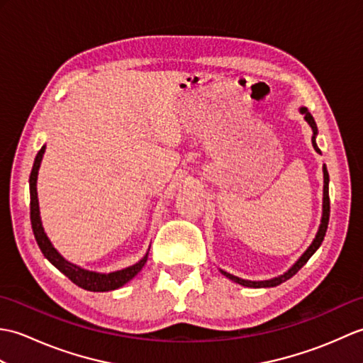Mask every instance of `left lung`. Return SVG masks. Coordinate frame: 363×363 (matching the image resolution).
Returning <instances> with one entry per match:
<instances>
[{
  "label": "left lung",
  "instance_id": "1",
  "mask_svg": "<svg viewBox=\"0 0 363 363\" xmlns=\"http://www.w3.org/2000/svg\"><path fill=\"white\" fill-rule=\"evenodd\" d=\"M301 112H303L306 115V120L309 125L312 126L313 129V137H312V143H313V148L317 150L320 152V148L317 146V143H315V135H317V123H315L312 113L306 109V107H301ZM323 173H325V191H323V217H321V225H320V229H318V234L317 237H315V240L312 242V245L309 246V250H307L303 256L299 257V260L296 262L295 265H293L287 273H284L282 276L279 277H274V279H269V281H259V282H252V281H243L240 279V277H235L233 274H228L225 272H221L225 276H228L229 279H233L238 284L242 285H246V287H252V289H262V287H276V285H279L282 282H285L287 279H290L291 276H295L301 268H303L307 260H309L313 252L317 251L320 248V245L323 243V240H325V235H326V230H328V225H329V213H330V203H329V174H328V169H326V165L323 167Z\"/></svg>",
  "mask_w": 363,
  "mask_h": 363
}]
</instances>
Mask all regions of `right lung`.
Here are the masks:
<instances>
[{
  "mask_svg": "<svg viewBox=\"0 0 363 363\" xmlns=\"http://www.w3.org/2000/svg\"><path fill=\"white\" fill-rule=\"evenodd\" d=\"M45 152V146H42L40 151L37 152L35 160L33 169H30V176H29V194H30V225H33V233L37 240L38 248L43 252V256L48 259L51 264L56 267L59 272H62L68 279H70L73 284L78 285V287L89 290V291H109L115 290L129 282L133 277L140 272L143 268L146 259H148V254L140 260L137 262L135 265L128 267L125 269H120V272H113L109 274H101V273H95V272H89V269H84L76 267L70 262H67L60 254L54 250V246L46 237L45 230L42 228V221H40V213H38V199H37V173H38V167H40V162Z\"/></svg>",
  "mask_w": 363,
  "mask_h": 363,
  "instance_id": "obj_1",
  "label": "right lung"
}]
</instances>
